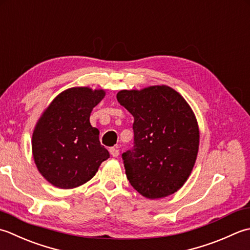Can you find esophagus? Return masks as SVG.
<instances>
[{
    "label": "esophagus",
    "instance_id": "esophagus-1",
    "mask_svg": "<svg viewBox=\"0 0 250 250\" xmlns=\"http://www.w3.org/2000/svg\"><path fill=\"white\" fill-rule=\"evenodd\" d=\"M110 153L113 157H118L120 155V149L119 146H113L110 149Z\"/></svg>",
    "mask_w": 250,
    "mask_h": 250
}]
</instances>
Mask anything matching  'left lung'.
I'll use <instances>...</instances> for the list:
<instances>
[{
    "label": "left lung",
    "mask_w": 250,
    "mask_h": 250,
    "mask_svg": "<svg viewBox=\"0 0 250 250\" xmlns=\"http://www.w3.org/2000/svg\"><path fill=\"white\" fill-rule=\"evenodd\" d=\"M134 116V149L122 154L132 188L150 200L174 194L194 167L200 129L194 112L174 88L155 85L116 95Z\"/></svg>",
    "instance_id": "obj_1"
}]
</instances>
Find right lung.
Wrapping results in <instances>:
<instances>
[{"instance_id": "1", "label": "right lung", "mask_w": 250, "mask_h": 250, "mask_svg": "<svg viewBox=\"0 0 250 250\" xmlns=\"http://www.w3.org/2000/svg\"><path fill=\"white\" fill-rule=\"evenodd\" d=\"M104 89L72 87L48 104L32 134V154L38 170L50 185L73 189L93 178L109 152L100 145L90 113L104 98Z\"/></svg>"}]
</instances>
